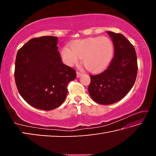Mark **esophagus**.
Returning a JSON list of instances; mask_svg holds the SVG:
<instances>
[{"instance_id": "34e87169", "label": "esophagus", "mask_w": 156, "mask_h": 156, "mask_svg": "<svg viewBox=\"0 0 156 156\" xmlns=\"http://www.w3.org/2000/svg\"><path fill=\"white\" fill-rule=\"evenodd\" d=\"M76 75H77V78H80V76H82V75H83V73L77 72H76Z\"/></svg>"}]
</instances>
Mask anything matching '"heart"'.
I'll use <instances>...</instances> for the list:
<instances>
[{"mask_svg": "<svg viewBox=\"0 0 156 156\" xmlns=\"http://www.w3.org/2000/svg\"><path fill=\"white\" fill-rule=\"evenodd\" d=\"M60 52L62 62L69 67L77 64L79 58L89 72L98 73L105 70L113 58L114 47L107 37H89L72 42Z\"/></svg>", "mask_w": 156, "mask_h": 156, "instance_id": "heart-1", "label": "heart"}]
</instances>
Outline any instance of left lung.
<instances>
[{"label": "left lung", "instance_id": "8db88e82", "mask_svg": "<svg viewBox=\"0 0 156 156\" xmlns=\"http://www.w3.org/2000/svg\"><path fill=\"white\" fill-rule=\"evenodd\" d=\"M114 46V56L106 70L90 76L88 87L92 99L100 105L120 101L135 83L138 65L135 49L122 34L107 31Z\"/></svg>", "mask_w": 156, "mask_h": 156}]
</instances>
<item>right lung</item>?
I'll use <instances>...</instances> for the list:
<instances>
[{
  "instance_id": "1",
  "label": "right lung",
  "mask_w": 156,
  "mask_h": 156,
  "mask_svg": "<svg viewBox=\"0 0 156 156\" xmlns=\"http://www.w3.org/2000/svg\"><path fill=\"white\" fill-rule=\"evenodd\" d=\"M58 37L32 38L18 50L14 77L18 92L31 106L49 111L62 104L76 71L63 64Z\"/></svg>"
}]
</instances>
